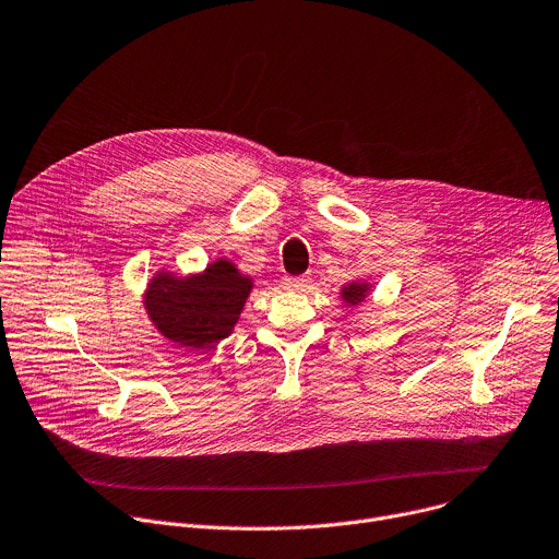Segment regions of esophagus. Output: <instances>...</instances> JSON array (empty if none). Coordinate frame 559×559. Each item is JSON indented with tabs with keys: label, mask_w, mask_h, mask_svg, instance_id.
<instances>
[{
	"label": "esophagus",
	"mask_w": 559,
	"mask_h": 559,
	"mask_svg": "<svg viewBox=\"0 0 559 559\" xmlns=\"http://www.w3.org/2000/svg\"><path fill=\"white\" fill-rule=\"evenodd\" d=\"M308 283H310L308 276H287V278H283V287L289 289V292H302L308 287Z\"/></svg>",
	"instance_id": "1"
}]
</instances>
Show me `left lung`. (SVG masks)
<instances>
[{
  "label": "left lung",
  "instance_id": "left-lung-1",
  "mask_svg": "<svg viewBox=\"0 0 559 559\" xmlns=\"http://www.w3.org/2000/svg\"><path fill=\"white\" fill-rule=\"evenodd\" d=\"M364 292H366V285H349V287L343 292V296H345L347 302H357V300L364 296Z\"/></svg>",
  "mask_w": 559,
  "mask_h": 559
}]
</instances>
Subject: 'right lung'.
Listing matches in <instances>:
<instances>
[{
    "label": "right lung",
    "mask_w": 559,
    "mask_h": 559,
    "mask_svg": "<svg viewBox=\"0 0 559 559\" xmlns=\"http://www.w3.org/2000/svg\"><path fill=\"white\" fill-rule=\"evenodd\" d=\"M251 281L229 261H216L189 281L158 274L146 292V310L156 328L178 345L212 347L240 317Z\"/></svg>",
    "instance_id": "1"
}]
</instances>
